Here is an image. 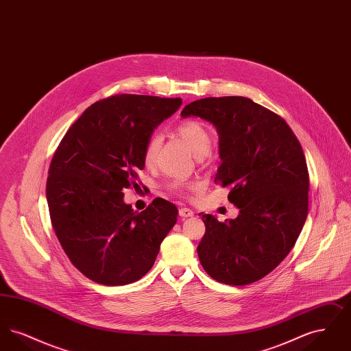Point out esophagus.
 <instances>
[{"instance_id": "obj_1", "label": "esophagus", "mask_w": 351, "mask_h": 351, "mask_svg": "<svg viewBox=\"0 0 351 351\" xmlns=\"http://www.w3.org/2000/svg\"><path fill=\"white\" fill-rule=\"evenodd\" d=\"M195 213L191 210V209H188V208H180L179 209V216L182 218H188L192 217Z\"/></svg>"}]
</instances>
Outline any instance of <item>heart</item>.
<instances>
[{"label": "heart", "instance_id": "b5f03b06", "mask_svg": "<svg viewBox=\"0 0 351 351\" xmlns=\"http://www.w3.org/2000/svg\"><path fill=\"white\" fill-rule=\"evenodd\" d=\"M178 133L183 138L184 142L188 145V147L191 149L196 158L206 156L210 152L212 135L204 123H201L199 121H185L179 125ZM160 146H162L160 134H151L145 145V151H143V158L147 165L154 163ZM172 188L179 189L180 184L175 183L172 185Z\"/></svg>", "mask_w": 351, "mask_h": 351}]
</instances>
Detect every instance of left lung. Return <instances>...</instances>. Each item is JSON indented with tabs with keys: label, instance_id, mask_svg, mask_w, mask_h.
Returning <instances> with one entry per match:
<instances>
[{
	"label": "left lung",
	"instance_id": "8db88e82",
	"mask_svg": "<svg viewBox=\"0 0 351 351\" xmlns=\"http://www.w3.org/2000/svg\"><path fill=\"white\" fill-rule=\"evenodd\" d=\"M184 118L210 122L219 135L215 182L232 185L238 217L202 215L201 266L219 283L265 278L292 250L308 216L309 175L300 142L283 118L247 97H206L188 104Z\"/></svg>",
	"mask_w": 351,
	"mask_h": 351
}]
</instances>
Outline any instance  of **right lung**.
Listing matches in <instances>:
<instances>
[{
  "mask_svg": "<svg viewBox=\"0 0 351 351\" xmlns=\"http://www.w3.org/2000/svg\"><path fill=\"white\" fill-rule=\"evenodd\" d=\"M182 99L116 95L92 104L53 154L46 196L51 223L71 263L88 279L125 285L145 276L178 221L167 200L134 212L123 188L145 168V145Z\"/></svg>",
  "mask_w": 351,
  "mask_h": 351,
  "instance_id": "obj_1",
  "label": "right lung"
}]
</instances>
